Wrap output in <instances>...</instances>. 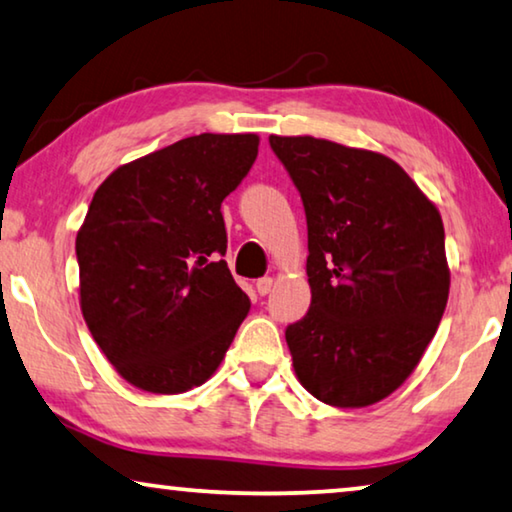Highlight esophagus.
Segmentation results:
<instances>
[{"label": "esophagus", "mask_w": 512, "mask_h": 512, "mask_svg": "<svg viewBox=\"0 0 512 512\" xmlns=\"http://www.w3.org/2000/svg\"><path fill=\"white\" fill-rule=\"evenodd\" d=\"M255 287H257V294L259 296H266V294L271 292V287H273V278H259L255 282Z\"/></svg>", "instance_id": "esophagus-1"}]
</instances>
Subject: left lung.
Here are the masks:
<instances>
[{
  "label": "left lung",
  "instance_id": "8db88e82",
  "mask_svg": "<svg viewBox=\"0 0 512 512\" xmlns=\"http://www.w3.org/2000/svg\"><path fill=\"white\" fill-rule=\"evenodd\" d=\"M308 220L310 310L285 340L301 386L340 409L384 400L416 370L446 310L441 213L384 154L269 137Z\"/></svg>",
  "mask_w": 512,
  "mask_h": 512
}]
</instances>
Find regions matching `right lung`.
<instances>
[{
  "instance_id": "1",
  "label": "right lung",
  "mask_w": 512,
  "mask_h": 512,
  "mask_svg": "<svg viewBox=\"0 0 512 512\" xmlns=\"http://www.w3.org/2000/svg\"><path fill=\"white\" fill-rule=\"evenodd\" d=\"M255 133H202L119 165L75 239L82 317L128 384L177 395L218 370L250 299L225 259L220 204L257 158Z\"/></svg>"
}]
</instances>
